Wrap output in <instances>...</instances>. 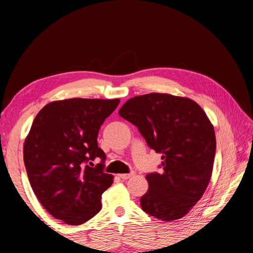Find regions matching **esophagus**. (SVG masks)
<instances>
[{
  "label": "esophagus",
  "mask_w": 253,
  "mask_h": 253,
  "mask_svg": "<svg viewBox=\"0 0 253 253\" xmlns=\"http://www.w3.org/2000/svg\"><path fill=\"white\" fill-rule=\"evenodd\" d=\"M132 175H134V173H128V174H119L118 176L121 177L122 179H128L129 177H131Z\"/></svg>",
  "instance_id": "esophagus-1"
}]
</instances>
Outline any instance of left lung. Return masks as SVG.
Instances as JSON below:
<instances>
[{
    "label": "left lung",
    "mask_w": 253,
    "mask_h": 253,
    "mask_svg": "<svg viewBox=\"0 0 253 253\" xmlns=\"http://www.w3.org/2000/svg\"><path fill=\"white\" fill-rule=\"evenodd\" d=\"M118 114L162 153L163 169L146 175L148 190L140 207L158 220L181 219L211 179L216 140L207 114L190 98L157 92L130 98Z\"/></svg>",
    "instance_id": "8db88e82"
}]
</instances>
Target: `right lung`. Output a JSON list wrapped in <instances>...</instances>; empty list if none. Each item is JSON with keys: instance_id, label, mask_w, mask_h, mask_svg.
Listing matches in <instances>:
<instances>
[{"instance_id": "1", "label": "right lung", "mask_w": 253, "mask_h": 253, "mask_svg": "<svg viewBox=\"0 0 253 253\" xmlns=\"http://www.w3.org/2000/svg\"><path fill=\"white\" fill-rule=\"evenodd\" d=\"M119 99L57 100L34 118L23 146L31 187L55 219L80 225L101 210V194L114 181L104 172L106 155L97 136ZM102 163L92 168V161Z\"/></svg>"}]
</instances>
